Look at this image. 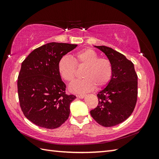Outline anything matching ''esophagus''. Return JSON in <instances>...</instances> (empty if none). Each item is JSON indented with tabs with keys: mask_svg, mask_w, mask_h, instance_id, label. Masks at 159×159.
Segmentation results:
<instances>
[{
	"mask_svg": "<svg viewBox=\"0 0 159 159\" xmlns=\"http://www.w3.org/2000/svg\"><path fill=\"white\" fill-rule=\"evenodd\" d=\"M76 96L78 98H83L85 95H83V94H76Z\"/></svg>",
	"mask_w": 159,
	"mask_h": 159,
	"instance_id": "1",
	"label": "esophagus"
}]
</instances>
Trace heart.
I'll return each instance as SVG.
<instances>
[{"label":"heart","mask_w":159,"mask_h":159,"mask_svg":"<svg viewBox=\"0 0 159 159\" xmlns=\"http://www.w3.org/2000/svg\"><path fill=\"white\" fill-rule=\"evenodd\" d=\"M84 70L83 80L70 86V90L75 93H85L93 90L96 86L101 88L106 86L112 79L113 66L111 60L101 57L92 49H83L77 51L72 58L64 56L58 63L61 76L71 84L77 76V69Z\"/></svg>","instance_id":"b5f03b06"}]
</instances>
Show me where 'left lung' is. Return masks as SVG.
Returning a JSON list of instances; mask_svg holds the SVG:
<instances>
[{
	"mask_svg": "<svg viewBox=\"0 0 159 159\" xmlns=\"http://www.w3.org/2000/svg\"><path fill=\"white\" fill-rule=\"evenodd\" d=\"M105 54L113 66V74L108 85L98 93V104L90 111L100 125L111 127L133 113L137 100V74L133 62L109 47L96 46Z\"/></svg>",
	"mask_w": 159,
	"mask_h": 159,
	"instance_id": "obj_1",
	"label": "left lung"
}]
</instances>
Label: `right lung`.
<instances>
[{
  "label": "right lung",
  "instance_id": "obj_1",
  "mask_svg": "<svg viewBox=\"0 0 159 159\" xmlns=\"http://www.w3.org/2000/svg\"><path fill=\"white\" fill-rule=\"evenodd\" d=\"M76 44L51 42L35 49L23 61L18 93L25 116L38 126L54 129L68 119L76 96L66 93L58 70L59 60Z\"/></svg>",
  "mask_w": 159,
  "mask_h": 159
}]
</instances>
